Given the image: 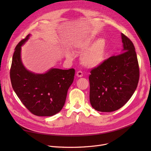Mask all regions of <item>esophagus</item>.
Masks as SVG:
<instances>
[{
    "mask_svg": "<svg viewBox=\"0 0 151 151\" xmlns=\"http://www.w3.org/2000/svg\"><path fill=\"white\" fill-rule=\"evenodd\" d=\"M83 73L81 71H78L76 72V76L79 77V78H81V77H83Z\"/></svg>",
    "mask_w": 151,
    "mask_h": 151,
    "instance_id": "esophagus-1",
    "label": "esophagus"
}]
</instances>
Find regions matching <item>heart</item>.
<instances>
[{
  "label": "heart",
  "mask_w": 151,
  "mask_h": 151,
  "mask_svg": "<svg viewBox=\"0 0 151 151\" xmlns=\"http://www.w3.org/2000/svg\"><path fill=\"white\" fill-rule=\"evenodd\" d=\"M97 37L91 35L78 41L75 44L76 48L80 52L82 64L88 68H94L100 66L106 59V43L104 38H99L95 42ZM67 57L72 55L70 51L66 52Z\"/></svg>",
  "instance_id": "b5f03b06"
}]
</instances>
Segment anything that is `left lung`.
I'll return each instance as SVG.
<instances>
[{
  "label": "left lung",
  "instance_id": "8db88e82",
  "mask_svg": "<svg viewBox=\"0 0 151 151\" xmlns=\"http://www.w3.org/2000/svg\"><path fill=\"white\" fill-rule=\"evenodd\" d=\"M121 38L122 52L110 57L91 71L89 99L98 111L112 112L120 109L137 88L139 70L135 48L124 34H121Z\"/></svg>",
  "mask_w": 151,
  "mask_h": 151
}]
</instances>
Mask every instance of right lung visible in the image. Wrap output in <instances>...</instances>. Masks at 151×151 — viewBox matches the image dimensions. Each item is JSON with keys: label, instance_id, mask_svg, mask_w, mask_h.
<instances>
[{"label": "right lung", "instance_id": "right-lung-1", "mask_svg": "<svg viewBox=\"0 0 151 151\" xmlns=\"http://www.w3.org/2000/svg\"><path fill=\"white\" fill-rule=\"evenodd\" d=\"M29 34L16 46L10 69L13 89L27 109L38 116H52L62 109L75 70L52 68L45 73L27 70L21 60V46Z\"/></svg>", "mask_w": 151, "mask_h": 151}]
</instances>
